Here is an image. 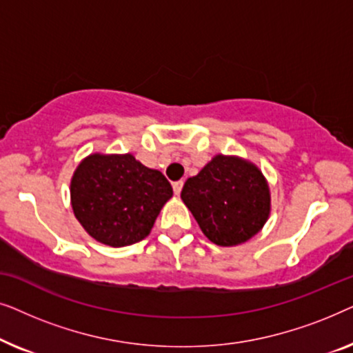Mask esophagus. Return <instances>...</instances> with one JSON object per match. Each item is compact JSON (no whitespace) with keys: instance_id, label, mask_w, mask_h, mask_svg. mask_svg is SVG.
Returning a JSON list of instances; mask_svg holds the SVG:
<instances>
[{"instance_id":"1","label":"esophagus","mask_w":353,"mask_h":353,"mask_svg":"<svg viewBox=\"0 0 353 353\" xmlns=\"http://www.w3.org/2000/svg\"><path fill=\"white\" fill-rule=\"evenodd\" d=\"M181 188H183V181H175L173 183V192L178 196L181 192Z\"/></svg>"}]
</instances>
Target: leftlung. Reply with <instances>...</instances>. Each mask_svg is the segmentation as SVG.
<instances>
[{
	"mask_svg": "<svg viewBox=\"0 0 353 353\" xmlns=\"http://www.w3.org/2000/svg\"><path fill=\"white\" fill-rule=\"evenodd\" d=\"M181 199L202 233L223 248L249 241L270 215V188L263 173L252 162L223 154L188 178Z\"/></svg>",
	"mask_w": 353,
	"mask_h": 353,
	"instance_id": "1",
	"label": "left lung"
}]
</instances>
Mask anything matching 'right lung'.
Segmentation results:
<instances>
[{"mask_svg": "<svg viewBox=\"0 0 353 353\" xmlns=\"http://www.w3.org/2000/svg\"><path fill=\"white\" fill-rule=\"evenodd\" d=\"M172 196L167 178L132 154H91L70 181L77 220L91 238L112 248L146 238Z\"/></svg>", "mask_w": 353, "mask_h": 353, "instance_id": "1", "label": "right lung"}]
</instances>
